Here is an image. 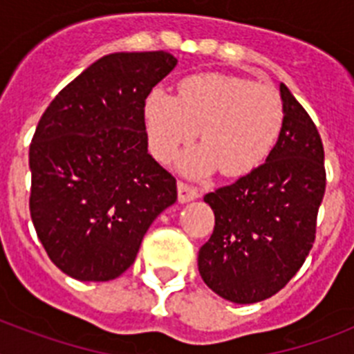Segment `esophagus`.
Returning a JSON list of instances; mask_svg holds the SVG:
<instances>
[{"instance_id": "34e87169", "label": "esophagus", "mask_w": 354, "mask_h": 354, "mask_svg": "<svg viewBox=\"0 0 354 354\" xmlns=\"http://www.w3.org/2000/svg\"><path fill=\"white\" fill-rule=\"evenodd\" d=\"M200 192L198 187L189 186L186 183H179V202L180 204H186V202H192V200L198 198Z\"/></svg>"}]
</instances>
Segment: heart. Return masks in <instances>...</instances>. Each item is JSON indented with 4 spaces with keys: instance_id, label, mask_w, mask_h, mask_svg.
Here are the masks:
<instances>
[{
    "instance_id": "obj_1",
    "label": "heart",
    "mask_w": 354,
    "mask_h": 354,
    "mask_svg": "<svg viewBox=\"0 0 354 354\" xmlns=\"http://www.w3.org/2000/svg\"><path fill=\"white\" fill-rule=\"evenodd\" d=\"M282 120L277 90L216 72L183 80L177 95L154 88L145 101L150 150L161 161L192 142L200 127L204 147L183 159V168L192 175L218 167L228 177L252 171L273 149Z\"/></svg>"
}]
</instances>
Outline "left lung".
Listing matches in <instances>:
<instances>
[{"label":"left lung","instance_id":"obj_1","mask_svg":"<svg viewBox=\"0 0 354 354\" xmlns=\"http://www.w3.org/2000/svg\"><path fill=\"white\" fill-rule=\"evenodd\" d=\"M283 120L261 167L204 200L214 230L198 252L209 289L234 303H257L283 289L315 241L326 187L324 149L310 115L280 84Z\"/></svg>","mask_w":354,"mask_h":354}]
</instances>
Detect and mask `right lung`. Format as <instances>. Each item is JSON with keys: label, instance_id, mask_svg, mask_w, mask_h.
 <instances>
[{"label": "right lung", "instance_id": "1", "mask_svg": "<svg viewBox=\"0 0 354 354\" xmlns=\"http://www.w3.org/2000/svg\"><path fill=\"white\" fill-rule=\"evenodd\" d=\"M177 58L113 53L84 68L40 117L30 145V214L56 268L108 282L136 259L177 180L147 152L145 101Z\"/></svg>", "mask_w": 354, "mask_h": 354}]
</instances>
